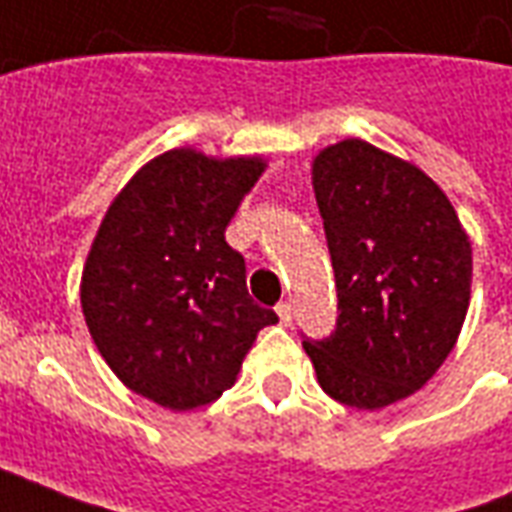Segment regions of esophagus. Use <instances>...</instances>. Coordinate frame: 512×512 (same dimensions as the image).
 <instances>
[{"label": "esophagus", "mask_w": 512, "mask_h": 512, "mask_svg": "<svg viewBox=\"0 0 512 512\" xmlns=\"http://www.w3.org/2000/svg\"><path fill=\"white\" fill-rule=\"evenodd\" d=\"M277 315L279 321L285 323V326H290V321H293V307H290L288 301H282V304H277Z\"/></svg>", "instance_id": "esophagus-1"}]
</instances>
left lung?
I'll return each instance as SVG.
<instances>
[{
	"mask_svg": "<svg viewBox=\"0 0 512 512\" xmlns=\"http://www.w3.org/2000/svg\"><path fill=\"white\" fill-rule=\"evenodd\" d=\"M337 279V329L310 343L318 384L345 406H392L436 376L472 299V241L417 164L365 139L312 158Z\"/></svg>",
	"mask_w": 512,
	"mask_h": 512,
	"instance_id": "obj_1",
	"label": "left lung"
}]
</instances>
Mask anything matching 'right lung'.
<instances>
[{
  "label": "right lung",
  "instance_id": "add662e5",
  "mask_svg": "<svg viewBox=\"0 0 512 512\" xmlns=\"http://www.w3.org/2000/svg\"><path fill=\"white\" fill-rule=\"evenodd\" d=\"M266 172L260 156L172 147L120 189L82 271L95 348L136 395L172 411L205 406L235 384L277 312L252 301L244 257L224 241Z\"/></svg>",
  "mask_w": 512,
  "mask_h": 512
}]
</instances>
